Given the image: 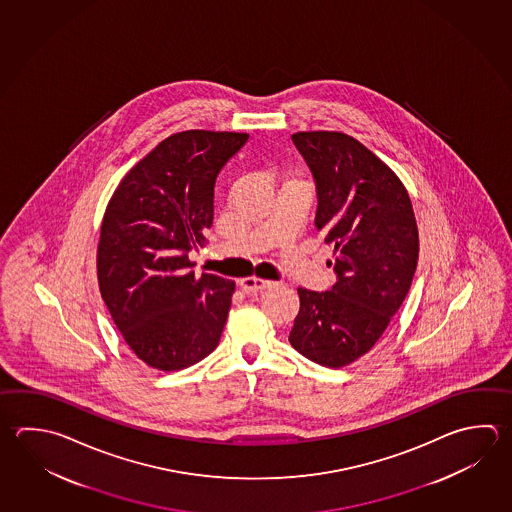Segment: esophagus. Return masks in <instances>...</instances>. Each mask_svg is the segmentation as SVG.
<instances>
[{
	"mask_svg": "<svg viewBox=\"0 0 512 512\" xmlns=\"http://www.w3.org/2000/svg\"><path fill=\"white\" fill-rule=\"evenodd\" d=\"M239 286H241L242 291L251 293V291L268 290V288L273 286V282H270V280L257 279V277H248V279L239 280Z\"/></svg>",
	"mask_w": 512,
	"mask_h": 512,
	"instance_id": "1",
	"label": "esophagus"
}]
</instances>
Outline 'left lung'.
Here are the masks:
<instances>
[{
	"label": "left lung",
	"mask_w": 512,
	"mask_h": 512,
	"mask_svg": "<svg viewBox=\"0 0 512 512\" xmlns=\"http://www.w3.org/2000/svg\"><path fill=\"white\" fill-rule=\"evenodd\" d=\"M293 145L317 186L315 226L333 248L337 282L299 288L290 344L320 366L344 367L366 355L411 288L418 228L395 172L342 132H297Z\"/></svg>",
	"instance_id": "1"
}]
</instances>
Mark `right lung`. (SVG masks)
<instances>
[{
  "mask_svg": "<svg viewBox=\"0 0 512 512\" xmlns=\"http://www.w3.org/2000/svg\"><path fill=\"white\" fill-rule=\"evenodd\" d=\"M248 134L170 135L123 177L97 244V280L117 329L145 364L177 371L221 340L233 280L195 277L188 253L206 241L213 188Z\"/></svg>",
  "mask_w": 512,
  "mask_h": 512,
  "instance_id": "right-lung-1",
  "label": "right lung"
}]
</instances>
